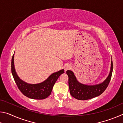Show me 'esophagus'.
<instances>
[{"label":"esophagus","mask_w":123,"mask_h":123,"mask_svg":"<svg viewBox=\"0 0 123 123\" xmlns=\"http://www.w3.org/2000/svg\"><path fill=\"white\" fill-rule=\"evenodd\" d=\"M70 67H70V66L69 65V64H68V65H67L65 67V68H64V70H65V71H66V70L69 69L70 68Z\"/></svg>","instance_id":"34e87169"}]
</instances>
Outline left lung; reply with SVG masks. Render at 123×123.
I'll return each mask as SVG.
<instances>
[{
  "label": "left lung",
  "instance_id": "8db88e82",
  "mask_svg": "<svg viewBox=\"0 0 123 123\" xmlns=\"http://www.w3.org/2000/svg\"><path fill=\"white\" fill-rule=\"evenodd\" d=\"M112 72L113 62L112 61L111 70L107 79L101 84L89 86L79 82L73 72L71 70H67V74L69 78L68 84L70 94L74 98L81 100H86L99 96L105 91L109 85L112 77Z\"/></svg>",
  "mask_w": 123,
  "mask_h": 123
}]
</instances>
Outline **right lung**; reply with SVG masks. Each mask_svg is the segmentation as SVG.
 <instances>
[{"instance_id": "obj_1", "label": "right lung", "mask_w": 123, "mask_h": 123, "mask_svg": "<svg viewBox=\"0 0 123 123\" xmlns=\"http://www.w3.org/2000/svg\"><path fill=\"white\" fill-rule=\"evenodd\" d=\"M11 72L18 89L25 96L34 99H44L50 95L54 84L60 75L64 73V69L52 74L46 80L38 84H29L19 78L14 67V54L11 60Z\"/></svg>"}]
</instances>
